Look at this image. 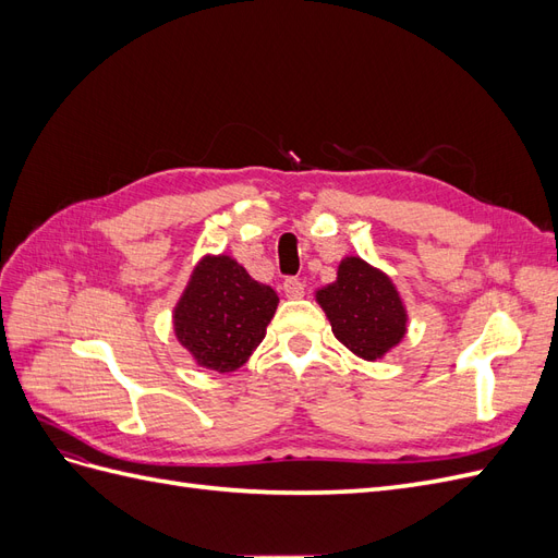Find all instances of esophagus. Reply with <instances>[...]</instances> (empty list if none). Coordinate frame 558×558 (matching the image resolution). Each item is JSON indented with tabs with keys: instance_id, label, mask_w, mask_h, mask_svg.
<instances>
[{
	"instance_id": "obj_1",
	"label": "esophagus",
	"mask_w": 558,
	"mask_h": 558,
	"mask_svg": "<svg viewBox=\"0 0 558 558\" xmlns=\"http://www.w3.org/2000/svg\"><path fill=\"white\" fill-rule=\"evenodd\" d=\"M283 293H286V298H289V300H298V298L305 295V283H302L300 279H295V277H289V279L283 281Z\"/></svg>"
}]
</instances>
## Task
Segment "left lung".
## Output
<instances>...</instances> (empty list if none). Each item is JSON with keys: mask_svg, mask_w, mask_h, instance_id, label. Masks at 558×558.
Here are the masks:
<instances>
[{"mask_svg": "<svg viewBox=\"0 0 558 558\" xmlns=\"http://www.w3.org/2000/svg\"><path fill=\"white\" fill-rule=\"evenodd\" d=\"M332 332L349 351L377 361L391 351L408 330V312L393 281L363 258H344L337 281L316 291Z\"/></svg>", "mask_w": 558, "mask_h": 558, "instance_id": "left-lung-1", "label": "left lung"}]
</instances>
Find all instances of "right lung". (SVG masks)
Here are the masks:
<instances>
[{
	"instance_id": "right-lung-1",
	"label": "right lung",
	"mask_w": 558,
	"mask_h": 558,
	"mask_svg": "<svg viewBox=\"0 0 558 558\" xmlns=\"http://www.w3.org/2000/svg\"><path fill=\"white\" fill-rule=\"evenodd\" d=\"M277 302V293L251 279L238 260L205 256L174 307L177 340L197 365L232 373L263 342Z\"/></svg>"
}]
</instances>
